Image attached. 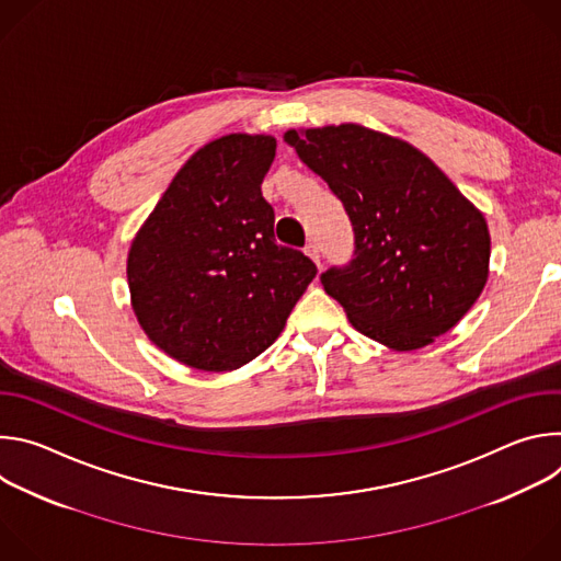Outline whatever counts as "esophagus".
<instances>
[{"mask_svg": "<svg viewBox=\"0 0 561 561\" xmlns=\"http://www.w3.org/2000/svg\"><path fill=\"white\" fill-rule=\"evenodd\" d=\"M304 253L317 264V268H322V255H319V249H317V244H308L306 249H304Z\"/></svg>", "mask_w": 561, "mask_h": 561, "instance_id": "esophagus-1", "label": "esophagus"}]
</instances>
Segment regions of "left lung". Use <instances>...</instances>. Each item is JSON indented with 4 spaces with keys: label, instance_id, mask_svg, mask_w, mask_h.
Returning <instances> with one entry per match:
<instances>
[{
    "label": "left lung",
    "instance_id": "8db88e82",
    "mask_svg": "<svg viewBox=\"0 0 561 561\" xmlns=\"http://www.w3.org/2000/svg\"><path fill=\"white\" fill-rule=\"evenodd\" d=\"M284 141L351 217L355 257L322 275L351 324L399 353L448 333L489 279L491 232L482 210L399 137L340 124L290 128Z\"/></svg>",
    "mask_w": 561,
    "mask_h": 561
}]
</instances>
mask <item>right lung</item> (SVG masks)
I'll list each match as a JSON object with an SVG mask.
<instances>
[{
	"label": "right lung",
	"mask_w": 561,
	"mask_h": 561,
	"mask_svg": "<svg viewBox=\"0 0 561 561\" xmlns=\"http://www.w3.org/2000/svg\"><path fill=\"white\" fill-rule=\"evenodd\" d=\"M271 135L230 133L202 146L137 230L126 262L148 340L197 370H234L284 331L314 264L275 242L262 182Z\"/></svg>",
	"instance_id": "add662e5"
}]
</instances>
